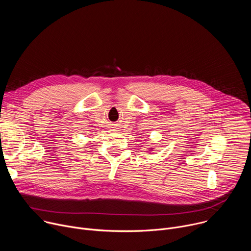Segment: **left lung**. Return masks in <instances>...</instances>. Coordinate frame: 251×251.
Returning a JSON list of instances; mask_svg holds the SVG:
<instances>
[{"label": "left lung", "mask_w": 251, "mask_h": 251, "mask_svg": "<svg viewBox=\"0 0 251 251\" xmlns=\"http://www.w3.org/2000/svg\"><path fill=\"white\" fill-rule=\"evenodd\" d=\"M152 149H153V148H151V149H149V150H150V151H151V150H152Z\"/></svg>", "instance_id": "1"}]
</instances>
